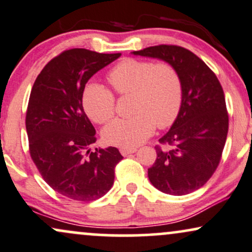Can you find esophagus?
Returning a JSON list of instances; mask_svg holds the SVG:
<instances>
[{"label":"esophagus","mask_w":252,"mask_h":252,"mask_svg":"<svg viewBox=\"0 0 252 252\" xmlns=\"http://www.w3.org/2000/svg\"><path fill=\"white\" fill-rule=\"evenodd\" d=\"M137 152V149H120V153L124 157L131 155V153H135Z\"/></svg>","instance_id":"esophagus-1"}]
</instances>
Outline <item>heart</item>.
Listing matches in <instances>:
<instances>
[{
	"mask_svg": "<svg viewBox=\"0 0 252 252\" xmlns=\"http://www.w3.org/2000/svg\"><path fill=\"white\" fill-rule=\"evenodd\" d=\"M114 91L120 95L133 94L128 119H115L103 128L102 138L114 146L131 149L152 134L155 127L166 128L178 117L183 99L179 74L171 64L126 59L108 74ZM85 112L92 120L103 124L113 117L115 97L105 86L91 82L82 94Z\"/></svg>",
	"mask_w": 252,
	"mask_h": 252,
	"instance_id": "obj_1",
	"label": "heart"
}]
</instances>
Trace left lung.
<instances>
[{
	"label": "left lung",
	"instance_id": "8db88e82",
	"mask_svg": "<svg viewBox=\"0 0 252 252\" xmlns=\"http://www.w3.org/2000/svg\"><path fill=\"white\" fill-rule=\"evenodd\" d=\"M133 55L159 59L179 74L182 106L177 119L159 139L149 168L151 184L164 193L183 196L202 188L217 168L229 129L225 97L217 76L205 62L178 46H153Z\"/></svg>",
	"mask_w": 252,
	"mask_h": 252
}]
</instances>
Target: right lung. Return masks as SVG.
Instances as JSON below:
<instances>
[{"label":"right lung","mask_w":252,"mask_h":252,"mask_svg":"<svg viewBox=\"0 0 252 252\" xmlns=\"http://www.w3.org/2000/svg\"><path fill=\"white\" fill-rule=\"evenodd\" d=\"M120 55L66 50L44 66L32 88L26 115L29 152L44 182L70 199L105 196L123 159L117 147L91 152L95 128L82 107L88 80Z\"/></svg>","instance_id":"1"}]
</instances>
